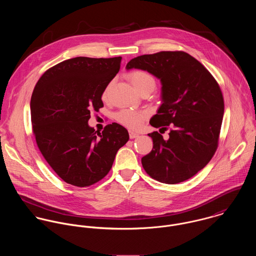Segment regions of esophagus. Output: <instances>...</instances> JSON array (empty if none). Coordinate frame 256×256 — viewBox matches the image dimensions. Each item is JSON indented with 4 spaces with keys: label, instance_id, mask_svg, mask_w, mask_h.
<instances>
[{
    "label": "esophagus",
    "instance_id": "obj_1",
    "mask_svg": "<svg viewBox=\"0 0 256 256\" xmlns=\"http://www.w3.org/2000/svg\"><path fill=\"white\" fill-rule=\"evenodd\" d=\"M139 136V134L138 133H136V132H133V131H129V137H130V139H134V138H137Z\"/></svg>",
    "mask_w": 256,
    "mask_h": 256
}]
</instances>
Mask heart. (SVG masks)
Here are the masks:
<instances>
[{
	"instance_id": "obj_1",
	"label": "heart",
	"mask_w": 256,
	"mask_h": 256,
	"mask_svg": "<svg viewBox=\"0 0 256 256\" xmlns=\"http://www.w3.org/2000/svg\"><path fill=\"white\" fill-rule=\"evenodd\" d=\"M128 78L134 88L141 92L143 90H148L152 92L156 88V78L152 74L148 73L143 70H135L128 74ZM110 86L104 92V98H106L108 94ZM148 117V112L142 110H122L118 111L115 115V119L122 125L131 128L137 129L139 128Z\"/></svg>"
}]
</instances>
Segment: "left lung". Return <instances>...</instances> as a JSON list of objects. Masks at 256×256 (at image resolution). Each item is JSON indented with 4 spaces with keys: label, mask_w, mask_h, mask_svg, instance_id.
Here are the masks:
<instances>
[{
    "label": "left lung",
    "mask_w": 256,
    "mask_h": 256,
    "mask_svg": "<svg viewBox=\"0 0 256 256\" xmlns=\"http://www.w3.org/2000/svg\"><path fill=\"white\" fill-rule=\"evenodd\" d=\"M126 69L146 71L162 86V104L150 124L164 132L170 129V138L164 140L158 131L148 134L154 146L142 158L144 170L160 182L189 180L205 168L218 148L224 110L219 84L198 60L183 51L138 56Z\"/></svg>",
    "instance_id": "obj_1"
}]
</instances>
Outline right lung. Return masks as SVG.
<instances>
[{"instance_id":"1","label":"right lung","mask_w":256,"mask_h":256,"mask_svg":"<svg viewBox=\"0 0 256 256\" xmlns=\"http://www.w3.org/2000/svg\"><path fill=\"white\" fill-rule=\"evenodd\" d=\"M121 57H76L41 76L30 100L37 146L65 182L86 187L102 180L117 150L129 140L117 123L102 133L88 126L90 111L104 106L102 96L119 72Z\"/></svg>"}]
</instances>
